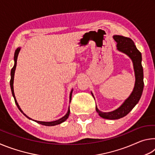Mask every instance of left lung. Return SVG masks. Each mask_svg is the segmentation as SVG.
Masks as SVG:
<instances>
[{
	"instance_id": "obj_1",
	"label": "left lung",
	"mask_w": 155,
	"mask_h": 155,
	"mask_svg": "<svg viewBox=\"0 0 155 155\" xmlns=\"http://www.w3.org/2000/svg\"><path fill=\"white\" fill-rule=\"evenodd\" d=\"M114 39L117 42V49L124 52L132 59L135 74V87L130 96L126 100L122 106L114 111L103 113L96 107V110L103 118L116 120L127 115L137 104L142 94L143 89V72L141 65V54L136 48L134 41L130 38L122 35H114Z\"/></svg>"
}]
</instances>
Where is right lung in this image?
<instances>
[{"label":"right lung","instance_id":"add662e5","mask_svg":"<svg viewBox=\"0 0 155 155\" xmlns=\"http://www.w3.org/2000/svg\"><path fill=\"white\" fill-rule=\"evenodd\" d=\"M20 48H17L16 50H15V54H14V67L12 68V69L11 70V80H10V87H11V90H12V95L13 96H14V101H15V104H16V105L18 107V108L19 109L20 111L23 114H24L26 117H28V119H31L30 117H28L27 115L24 114V112H23L22 111V109H20V106L18 105V104L17 103L16 101V99H15V95H14V74H15V68H16V64H17V59H18V53H19V51H20ZM72 92H71V95H70V101H71V97H72ZM70 108L69 109H68V113L66 114H65V116H64L63 117H61V119H59L58 120H56V121H53V122H40V121H36V120H35V121L36 122L39 123V124H41L42 125H45V126H54V125H57V124H61V123L64 122V121H65L68 119V116H69L70 115ZM32 120V119H31Z\"/></svg>","mask_w":155,"mask_h":155}]
</instances>
